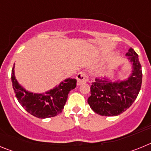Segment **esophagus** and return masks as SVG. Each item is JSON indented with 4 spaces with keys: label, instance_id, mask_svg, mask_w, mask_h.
I'll list each match as a JSON object with an SVG mask.
<instances>
[{
    "label": "esophagus",
    "instance_id": "1",
    "mask_svg": "<svg viewBox=\"0 0 151 151\" xmlns=\"http://www.w3.org/2000/svg\"><path fill=\"white\" fill-rule=\"evenodd\" d=\"M76 79L77 85H82V84L86 83L87 82H88V75L85 73L81 72V73H79L77 75Z\"/></svg>",
    "mask_w": 151,
    "mask_h": 151
}]
</instances>
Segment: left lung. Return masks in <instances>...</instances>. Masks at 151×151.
I'll list each match as a JSON object with an SVG mask.
<instances>
[{
	"instance_id": "8db88e82",
	"label": "left lung",
	"mask_w": 151,
	"mask_h": 151,
	"mask_svg": "<svg viewBox=\"0 0 151 151\" xmlns=\"http://www.w3.org/2000/svg\"><path fill=\"white\" fill-rule=\"evenodd\" d=\"M132 66V73L126 79L112 81L97 79L91 86L88 99L94 113L105 116H118L130 107L141 90L142 71L138 55L130 47L125 54Z\"/></svg>"
}]
</instances>
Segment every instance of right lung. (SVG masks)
I'll use <instances>...</instances> for the list:
<instances>
[{"mask_svg":"<svg viewBox=\"0 0 151 151\" xmlns=\"http://www.w3.org/2000/svg\"><path fill=\"white\" fill-rule=\"evenodd\" d=\"M15 66L12 69L11 80L16 97L22 107L40 119L57 116L63 110L68 94L76 87V79L66 78L53 89L44 93H33L19 85L15 77Z\"/></svg>","mask_w":151,"mask_h":151,"instance_id":"right-lung-1","label":"right lung"}]
</instances>
